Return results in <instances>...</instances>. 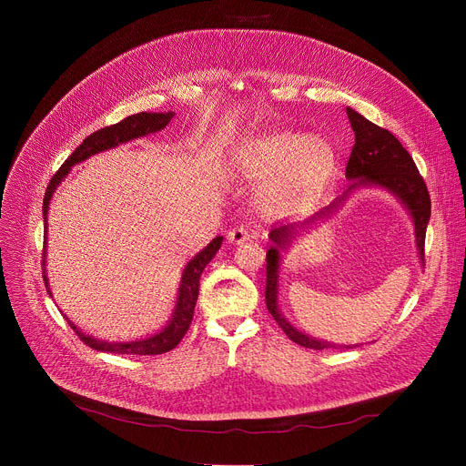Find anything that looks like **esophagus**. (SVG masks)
<instances>
[{"instance_id": "esophagus-1", "label": "esophagus", "mask_w": 466, "mask_h": 466, "mask_svg": "<svg viewBox=\"0 0 466 466\" xmlns=\"http://www.w3.org/2000/svg\"><path fill=\"white\" fill-rule=\"evenodd\" d=\"M227 239H228V243H232V246H241V243L249 241V232L243 227H236V228L228 230Z\"/></svg>"}]
</instances>
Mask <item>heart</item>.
Instances as JSON below:
<instances>
[{"label": "heart", "instance_id": "obj_1", "mask_svg": "<svg viewBox=\"0 0 466 466\" xmlns=\"http://www.w3.org/2000/svg\"><path fill=\"white\" fill-rule=\"evenodd\" d=\"M241 174L253 179H274L264 190L268 211L290 215L309 208L336 174L338 157L321 136L278 130L248 143L238 155Z\"/></svg>", "mask_w": 466, "mask_h": 466}]
</instances>
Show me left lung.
<instances>
[{"label":"left lung","instance_id":"left-lung-1","mask_svg":"<svg viewBox=\"0 0 466 466\" xmlns=\"http://www.w3.org/2000/svg\"><path fill=\"white\" fill-rule=\"evenodd\" d=\"M348 118L355 132V145L351 149V157L346 166V177L353 181L344 196H339L330 206L315 213L311 218L304 220L302 225H285L274 228L270 232L272 246L266 251V308L272 313L276 323L283 329V332L295 341V344L309 350H329V348H351V346H336L329 344L325 339H317L302 330L292 327L285 315L279 311L278 295H279V264L281 251H285L292 239L297 238L299 230H304L309 225H317V220L327 218L334 213L346 196L366 185H374L395 194L410 211L415 230V246H418V255L421 262L425 260V234L431 218V196L423 177L420 176L418 166H415L410 153L404 149L402 143L385 128L376 127L374 122L359 115L355 109L348 107Z\"/></svg>","mask_w":466,"mask_h":466}]
</instances>
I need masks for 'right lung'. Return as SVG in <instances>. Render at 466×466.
Returning <instances> with one entry per match:
<instances>
[{
    "instance_id": "right-lung-1",
    "label": "right lung",
    "mask_w": 466,
    "mask_h": 466,
    "mask_svg": "<svg viewBox=\"0 0 466 466\" xmlns=\"http://www.w3.org/2000/svg\"><path fill=\"white\" fill-rule=\"evenodd\" d=\"M174 111L167 113H137V115H130L125 120L116 122L113 127H106L102 130H97L94 134H90L86 139H83V143L77 147L76 151L71 153V157L62 164V167L53 176L51 183L46 187L45 198H43V218H45V241H43V281L46 287V292L51 295V289H48V278L45 272V257H46V213H48V204H51L53 194L56 190V187L64 181V177L69 174L71 167L86 160L88 157L102 153L107 149H113V147L127 143L137 137H143L147 134H155L160 132L167 127V122L174 118ZM220 243H223V236L213 238L208 248H204L198 255H196L183 270L181 276V283H179V290H177V302H176V309L171 313V319L167 321V325L143 339H134V341H104L97 339L94 336H88L85 332H81V329L77 325H73L67 317L69 327L76 330V334L85 341V344L96 351H107V353H118V355H160L166 353L169 350H174L179 341L183 339V336L187 334L192 315H194V306L196 300H198V287H200V276L204 272V268L211 262V258L215 257V253L220 249ZM53 297V295H51Z\"/></svg>"
}]
</instances>
